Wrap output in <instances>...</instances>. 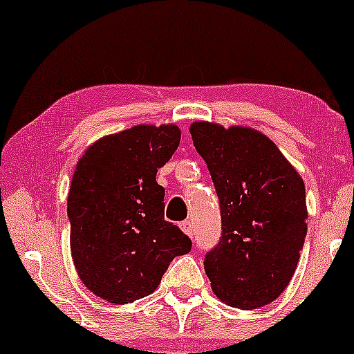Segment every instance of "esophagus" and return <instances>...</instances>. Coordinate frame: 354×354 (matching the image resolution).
I'll return each instance as SVG.
<instances>
[{"label": "esophagus", "mask_w": 354, "mask_h": 354, "mask_svg": "<svg viewBox=\"0 0 354 354\" xmlns=\"http://www.w3.org/2000/svg\"><path fill=\"white\" fill-rule=\"evenodd\" d=\"M180 229L185 232V234L188 235V236H193L195 235V230H193V224L190 221H183V222H180Z\"/></svg>", "instance_id": "34e87169"}]
</instances>
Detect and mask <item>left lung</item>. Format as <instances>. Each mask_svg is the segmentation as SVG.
I'll return each instance as SVG.
<instances>
[{
  "mask_svg": "<svg viewBox=\"0 0 354 354\" xmlns=\"http://www.w3.org/2000/svg\"><path fill=\"white\" fill-rule=\"evenodd\" d=\"M190 133L221 203V241L205 258L212 292L232 308L266 306L287 288L303 250V178L256 129L198 120Z\"/></svg>",
  "mask_w": 354,
  "mask_h": 354,
  "instance_id": "obj_1",
  "label": "left lung"
}]
</instances>
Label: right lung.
<instances>
[{"label":"right lung","instance_id":"add662e5","mask_svg":"<svg viewBox=\"0 0 354 354\" xmlns=\"http://www.w3.org/2000/svg\"><path fill=\"white\" fill-rule=\"evenodd\" d=\"M180 143L174 124H142L96 140L82 154L67 196L71 253L96 297L127 304L153 293L192 240L164 221L156 172Z\"/></svg>","mask_w":354,"mask_h":354}]
</instances>
